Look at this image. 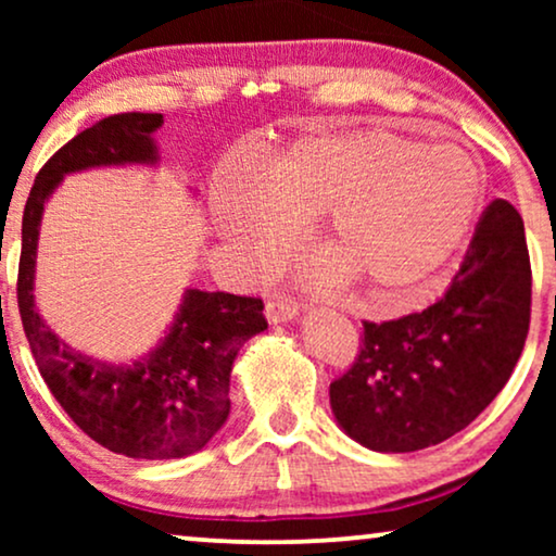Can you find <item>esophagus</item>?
I'll list each match as a JSON object with an SVG mask.
<instances>
[{"instance_id":"obj_1","label":"esophagus","mask_w":556,"mask_h":556,"mask_svg":"<svg viewBox=\"0 0 556 556\" xmlns=\"http://www.w3.org/2000/svg\"><path fill=\"white\" fill-rule=\"evenodd\" d=\"M295 314H299V303L293 299H273L265 303V316H268L270 324L288 321V318H293Z\"/></svg>"}]
</instances>
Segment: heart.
<instances>
[{"mask_svg": "<svg viewBox=\"0 0 556 556\" xmlns=\"http://www.w3.org/2000/svg\"><path fill=\"white\" fill-rule=\"evenodd\" d=\"M481 200V166L460 143L326 134L273 156L253 185L232 187L219 230L255 270H273L293 248L291 219L316 217L318 255L349 286L397 295L455 253Z\"/></svg>", "mask_w": 556, "mask_h": 556, "instance_id": "1", "label": "heart"}]
</instances>
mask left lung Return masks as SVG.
Returning a JSON list of instances; mask_svg holds the SVG:
<instances>
[{
    "instance_id": "obj_1",
    "label": "left lung",
    "mask_w": 556,
    "mask_h": 556,
    "mask_svg": "<svg viewBox=\"0 0 556 556\" xmlns=\"http://www.w3.org/2000/svg\"><path fill=\"white\" fill-rule=\"evenodd\" d=\"M531 318L523 219L493 200L445 295L420 314L364 321L354 364L329 387L349 438L413 453L468 428L504 390Z\"/></svg>"
}]
</instances>
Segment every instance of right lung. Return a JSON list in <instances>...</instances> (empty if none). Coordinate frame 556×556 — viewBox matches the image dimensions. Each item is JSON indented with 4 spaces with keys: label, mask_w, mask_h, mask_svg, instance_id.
I'll list each match as a JSON object with an SVG mask.
<instances>
[{
    "label": "right lung",
    "mask_w": 556,
    "mask_h": 556,
    "mask_svg": "<svg viewBox=\"0 0 556 556\" xmlns=\"http://www.w3.org/2000/svg\"><path fill=\"white\" fill-rule=\"evenodd\" d=\"M162 113H113L73 136L35 177L22 217L17 303L35 364L67 417L126 458L169 460L202 451L230 415V371L242 344L268 329L253 295L187 291L169 333L134 364L73 352L37 314L33 299L37 232L45 200L60 179L88 166L154 164L151 134Z\"/></svg>",
    "instance_id": "1"
}]
</instances>
